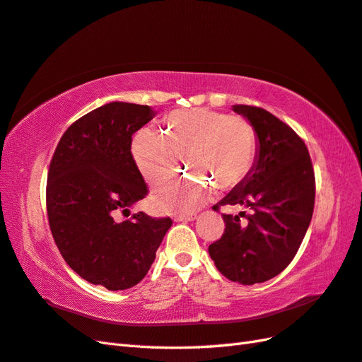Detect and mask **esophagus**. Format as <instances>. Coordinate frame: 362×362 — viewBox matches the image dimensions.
I'll return each instance as SVG.
<instances>
[{"label":"esophagus","mask_w":362,"mask_h":362,"mask_svg":"<svg viewBox=\"0 0 362 362\" xmlns=\"http://www.w3.org/2000/svg\"><path fill=\"white\" fill-rule=\"evenodd\" d=\"M196 219V214H187V216H174V221L175 222H189V221H194Z\"/></svg>","instance_id":"1"}]
</instances>
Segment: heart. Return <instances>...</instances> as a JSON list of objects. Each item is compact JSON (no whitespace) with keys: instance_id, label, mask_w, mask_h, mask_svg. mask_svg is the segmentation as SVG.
Here are the masks:
<instances>
[{"instance_id":"1","label":"heart","mask_w":362,"mask_h":362,"mask_svg":"<svg viewBox=\"0 0 362 362\" xmlns=\"http://www.w3.org/2000/svg\"><path fill=\"white\" fill-rule=\"evenodd\" d=\"M131 151L149 185L170 177L180 156L189 170L202 175L170 180L154 192L160 211L189 214L209 199L213 185L225 191L247 177L256 160L257 136L245 117L194 107L168 114L162 132L149 126L139 129Z\"/></svg>"}]
</instances>
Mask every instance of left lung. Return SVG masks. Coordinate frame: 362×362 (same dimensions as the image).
I'll return each mask as SVG.
<instances>
[{
	"instance_id": "left-lung-1",
	"label": "left lung",
	"mask_w": 362,
	"mask_h": 362,
	"mask_svg": "<svg viewBox=\"0 0 362 362\" xmlns=\"http://www.w3.org/2000/svg\"><path fill=\"white\" fill-rule=\"evenodd\" d=\"M253 124L256 160L248 175L213 209L245 206L250 214H222L225 231L208 247L225 277L253 285L287 268L308 230L315 208V171L308 149L288 124L262 107L234 105Z\"/></svg>"
}]
</instances>
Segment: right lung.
<instances>
[{"mask_svg": "<svg viewBox=\"0 0 362 362\" xmlns=\"http://www.w3.org/2000/svg\"><path fill=\"white\" fill-rule=\"evenodd\" d=\"M154 115L145 105L100 106L66 129L49 166L46 206L58 250L80 277L112 291L146 276L173 225L143 211L117 219L148 194L131 143Z\"/></svg>", "mask_w": 362, "mask_h": 362, "instance_id": "add662e5", "label": "right lung"}]
</instances>
